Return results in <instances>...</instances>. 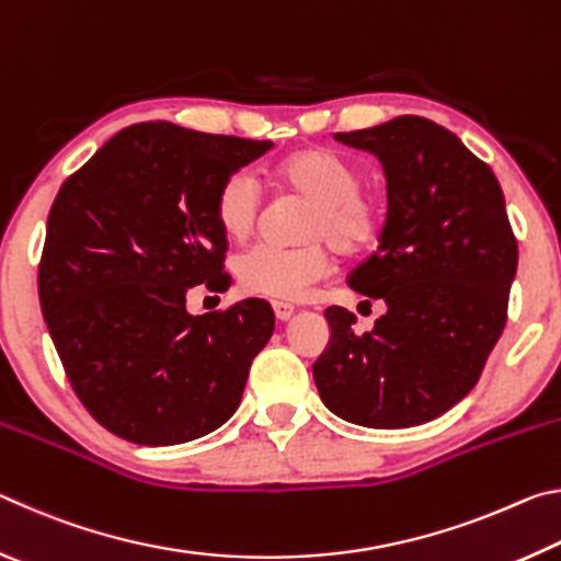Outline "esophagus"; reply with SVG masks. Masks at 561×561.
I'll return each mask as SVG.
<instances>
[{
  "mask_svg": "<svg viewBox=\"0 0 561 561\" xmlns=\"http://www.w3.org/2000/svg\"><path fill=\"white\" fill-rule=\"evenodd\" d=\"M272 307H274V314H277L279 321H287L294 314V307H291V304H287V301H274Z\"/></svg>",
  "mask_w": 561,
  "mask_h": 561,
  "instance_id": "34e87169",
  "label": "esophagus"
}]
</instances>
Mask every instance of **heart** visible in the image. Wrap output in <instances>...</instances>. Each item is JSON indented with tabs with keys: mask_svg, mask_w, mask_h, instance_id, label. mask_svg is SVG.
<instances>
[{
	"mask_svg": "<svg viewBox=\"0 0 561 561\" xmlns=\"http://www.w3.org/2000/svg\"><path fill=\"white\" fill-rule=\"evenodd\" d=\"M274 183L287 195L309 201L311 207L299 230L307 242L299 247L257 244L242 252L234 262V274L247 294L274 301L301 299L329 274V244L344 257H354L371 250L383 232V213L360 190V170L334 150H297L274 168ZM262 210V187L247 170H234L217 187L213 213L230 240H247L260 225Z\"/></svg>",
	"mask_w": 561,
	"mask_h": 561,
	"instance_id": "1",
	"label": "heart"
}]
</instances>
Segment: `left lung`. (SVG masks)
I'll return each instance as SVG.
<instances>
[{
    "instance_id": "1",
    "label": "left lung",
    "mask_w": 561,
    "mask_h": 561,
    "mask_svg": "<svg viewBox=\"0 0 561 561\" xmlns=\"http://www.w3.org/2000/svg\"><path fill=\"white\" fill-rule=\"evenodd\" d=\"M334 138L383 163L386 225L348 287L381 299L386 314L356 334V317L329 307L331 339L314 381L348 423L411 428L478 383L507 321L517 240L495 173L448 128L398 116Z\"/></svg>"
}]
</instances>
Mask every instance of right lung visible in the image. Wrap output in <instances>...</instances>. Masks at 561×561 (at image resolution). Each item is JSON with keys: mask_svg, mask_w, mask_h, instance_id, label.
<instances>
[{"mask_svg": "<svg viewBox=\"0 0 561 561\" xmlns=\"http://www.w3.org/2000/svg\"><path fill=\"white\" fill-rule=\"evenodd\" d=\"M272 140L148 121L116 133L66 178L39 262L44 321L66 378L103 428L138 445L207 435L242 401L274 331L264 299L193 317L190 287H230L222 180Z\"/></svg>", "mask_w": 561, "mask_h": 561, "instance_id": "1", "label": "right lung"}]
</instances>
